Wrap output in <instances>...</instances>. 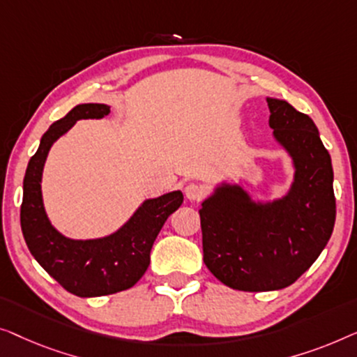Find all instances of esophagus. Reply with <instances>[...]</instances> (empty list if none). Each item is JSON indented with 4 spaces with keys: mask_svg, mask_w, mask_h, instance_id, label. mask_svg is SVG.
Here are the masks:
<instances>
[{
    "mask_svg": "<svg viewBox=\"0 0 357 357\" xmlns=\"http://www.w3.org/2000/svg\"><path fill=\"white\" fill-rule=\"evenodd\" d=\"M184 194H185V197H188L190 202H194V200H200L202 199V195H204V188L202 185H199V184H194V183H190V184H188L184 188Z\"/></svg>",
    "mask_w": 357,
    "mask_h": 357,
    "instance_id": "esophagus-1",
    "label": "esophagus"
}]
</instances>
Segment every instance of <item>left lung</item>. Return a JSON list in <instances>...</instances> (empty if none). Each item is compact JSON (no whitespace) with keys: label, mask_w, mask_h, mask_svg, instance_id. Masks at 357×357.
Instances as JSON below:
<instances>
[{"label":"left lung","mask_w":357,"mask_h":357,"mask_svg":"<svg viewBox=\"0 0 357 357\" xmlns=\"http://www.w3.org/2000/svg\"><path fill=\"white\" fill-rule=\"evenodd\" d=\"M267 103L273 140L294 169L288 190L262 200L222 181L199 210L204 264L241 291L293 284L317 260L335 227L333 168L317 126L286 100L267 97Z\"/></svg>","instance_id":"left-lung-1"}]
</instances>
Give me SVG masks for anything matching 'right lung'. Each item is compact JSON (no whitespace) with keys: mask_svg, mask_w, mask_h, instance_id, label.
I'll return each mask as SVG.
<instances>
[{"mask_svg":"<svg viewBox=\"0 0 357 357\" xmlns=\"http://www.w3.org/2000/svg\"><path fill=\"white\" fill-rule=\"evenodd\" d=\"M109 114L103 103H82L53 123L40 139L24 176L21 228L30 254L69 293L97 298L129 289L150 265V250L167 218L183 204V192L172 190L145 199L114 233L93 239H73L53 227L45 210L42 176L48 152L80 119Z\"/></svg>","mask_w":357,"mask_h":357,"instance_id":"obj_1","label":"right lung"}]
</instances>
